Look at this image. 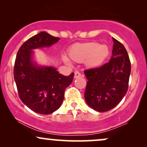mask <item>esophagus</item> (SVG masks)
I'll return each mask as SVG.
<instances>
[{"instance_id": "1", "label": "esophagus", "mask_w": 147, "mask_h": 147, "mask_svg": "<svg viewBox=\"0 0 147 147\" xmlns=\"http://www.w3.org/2000/svg\"><path fill=\"white\" fill-rule=\"evenodd\" d=\"M81 76H82V75H81V73L79 71L75 72V78H79Z\"/></svg>"}]
</instances>
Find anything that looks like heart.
<instances>
[{"label":"heart","instance_id":"b5f03b06","mask_svg":"<svg viewBox=\"0 0 147 147\" xmlns=\"http://www.w3.org/2000/svg\"><path fill=\"white\" fill-rule=\"evenodd\" d=\"M110 55V49L106 44H99L97 42H86L75 43L68 50V57L77 63H84L88 68H97L102 65ZM64 62L70 64V61L63 57Z\"/></svg>","mask_w":147,"mask_h":147}]
</instances>
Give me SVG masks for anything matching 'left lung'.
<instances>
[{"label":"left lung","mask_w":147,"mask_h":147,"mask_svg":"<svg viewBox=\"0 0 147 147\" xmlns=\"http://www.w3.org/2000/svg\"><path fill=\"white\" fill-rule=\"evenodd\" d=\"M112 57L98 68L84 70L87 82L84 97L87 104L98 112L111 110L122 101L129 88L131 61L124 46L113 38Z\"/></svg>","instance_id":"left-lung-1"}]
</instances>
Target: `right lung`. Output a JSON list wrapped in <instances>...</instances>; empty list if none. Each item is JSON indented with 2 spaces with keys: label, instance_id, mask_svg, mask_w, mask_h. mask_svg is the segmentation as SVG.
<instances>
[{
  "label": "right lung",
  "instance_id": "1",
  "mask_svg": "<svg viewBox=\"0 0 147 147\" xmlns=\"http://www.w3.org/2000/svg\"><path fill=\"white\" fill-rule=\"evenodd\" d=\"M59 39L41 32L27 40L16 55L14 77L18 96L37 113L48 115L57 111L63 102L65 88L73 80V72L64 76L54 67L38 66L32 59L34 49L51 46Z\"/></svg>",
  "mask_w": 147,
  "mask_h": 147
}]
</instances>
